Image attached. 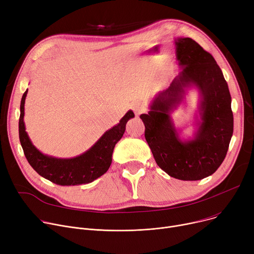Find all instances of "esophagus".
<instances>
[{"instance_id": "obj_1", "label": "esophagus", "mask_w": 254, "mask_h": 254, "mask_svg": "<svg viewBox=\"0 0 254 254\" xmlns=\"http://www.w3.org/2000/svg\"><path fill=\"white\" fill-rule=\"evenodd\" d=\"M132 110L134 113H135V115H140L141 113H143L145 111V108L140 102H135L132 104Z\"/></svg>"}]
</instances>
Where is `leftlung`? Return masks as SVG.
Returning a JSON list of instances; mask_svg holds the SVG:
<instances>
[{
  "instance_id": "left-lung-1",
  "label": "left lung",
  "mask_w": 254,
  "mask_h": 254,
  "mask_svg": "<svg viewBox=\"0 0 254 254\" xmlns=\"http://www.w3.org/2000/svg\"><path fill=\"white\" fill-rule=\"evenodd\" d=\"M182 71L140 115L144 137L158 166L181 181H200L213 174L227 156L233 135L234 118L227 81L213 56L190 38L174 40ZM200 91V121L195 136L182 141L170 117L188 85Z\"/></svg>"
}]
</instances>
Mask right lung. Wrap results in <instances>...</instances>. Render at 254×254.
Listing matches in <instances>:
<instances>
[{
    "label": "right lung",
    "mask_w": 254,
    "mask_h": 254,
    "mask_svg": "<svg viewBox=\"0 0 254 254\" xmlns=\"http://www.w3.org/2000/svg\"><path fill=\"white\" fill-rule=\"evenodd\" d=\"M26 94L27 90L20 103L19 139L29 165L41 176L59 186H78L92 183L109 170L114 147L122 138L126 123L134 117L132 111H128L120 123L108 130L84 154L70 159H59L42 154L29 139L23 122Z\"/></svg>",
    "instance_id": "right-lung-1"
}]
</instances>
